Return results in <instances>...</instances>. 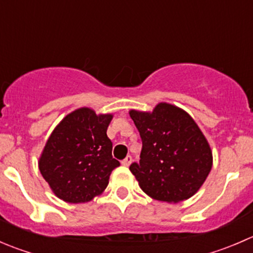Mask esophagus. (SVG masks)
<instances>
[{
	"label": "esophagus",
	"instance_id": "esophagus-1",
	"mask_svg": "<svg viewBox=\"0 0 253 253\" xmlns=\"http://www.w3.org/2000/svg\"><path fill=\"white\" fill-rule=\"evenodd\" d=\"M131 163H132V157L131 155H127V157L122 160L121 164L124 165V167H129V164H131Z\"/></svg>",
	"mask_w": 253,
	"mask_h": 253
}]
</instances>
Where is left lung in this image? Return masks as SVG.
<instances>
[{
    "instance_id": "1",
    "label": "left lung",
    "mask_w": 253,
    "mask_h": 253,
    "mask_svg": "<svg viewBox=\"0 0 253 253\" xmlns=\"http://www.w3.org/2000/svg\"><path fill=\"white\" fill-rule=\"evenodd\" d=\"M142 139L139 163L129 170L143 192L163 202L192 197L211 169V150L192 117L171 104L160 103L153 112L131 110Z\"/></svg>"
}]
</instances>
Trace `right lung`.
Wrapping results in <instances>:
<instances>
[{"mask_svg":"<svg viewBox=\"0 0 253 253\" xmlns=\"http://www.w3.org/2000/svg\"><path fill=\"white\" fill-rule=\"evenodd\" d=\"M112 115L82 108L56 126L39 159V170L58 198L84 203L106 188L120 163L112 158L106 131Z\"/></svg>","mask_w":253,"mask_h":253,"instance_id":"add662e5","label":"right lung"}]
</instances>
